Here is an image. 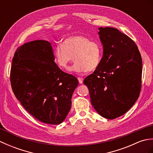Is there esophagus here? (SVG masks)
Listing matches in <instances>:
<instances>
[{
    "label": "esophagus",
    "instance_id": "esophagus-1",
    "mask_svg": "<svg viewBox=\"0 0 153 153\" xmlns=\"http://www.w3.org/2000/svg\"><path fill=\"white\" fill-rule=\"evenodd\" d=\"M77 79H78V81H79V83L80 84L83 83V79L82 78V77H77Z\"/></svg>",
    "mask_w": 153,
    "mask_h": 153
}]
</instances>
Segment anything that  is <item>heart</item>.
Instances as JSON below:
<instances>
[{
    "instance_id": "heart-1",
    "label": "heart",
    "mask_w": 153,
    "mask_h": 153,
    "mask_svg": "<svg viewBox=\"0 0 153 153\" xmlns=\"http://www.w3.org/2000/svg\"><path fill=\"white\" fill-rule=\"evenodd\" d=\"M55 60L60 68L68 70L69 64L76 60L71 70L83 73L98 68L102 59L103 47L99 42L91 41L83 35H74L66 39L55 48Z\"/></svg>"
}]
</instances>
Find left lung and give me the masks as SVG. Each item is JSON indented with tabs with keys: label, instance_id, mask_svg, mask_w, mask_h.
<instances>
[{
	"label": "left lung",
	"instance_id": "left-lung-1",
	"mask_svg": "<svg viewBox=\"0 0 153 153\" xmlns=\"http://www.w3.org/2000/svg\"><path fill=\"white\" fill-rule=\"evenodd\" d=\"M99 30L102 59L83 83L96 111L103 118L113 120L128 112L138 99L142 58L137 46L128 35L114 27Z\"/></svg>",
	"mask_w": 153,
	"mask_h": 153
}]
</instances>
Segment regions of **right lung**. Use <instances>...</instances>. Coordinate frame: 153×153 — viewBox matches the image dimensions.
Wrapping results in <instances>:
<instances>
[{
    "label": "right lung",
    "instance_id": "1",
    "mask_svg": "<svg viewBox=\"0 0 153 153\" xmlns=\"http://www.w3.org/2000/svg\"><path fill=\"white\" fill-rule=\"evenodd\" d=\"M10 83L23 107L39 121L60 124L70 110L78 85L76 77L54 62L51 44L36 40L19 47L12 59Z\"/></svg>",
    "mask_w": 153,
    "mask_h": 153
}]
</instances>
